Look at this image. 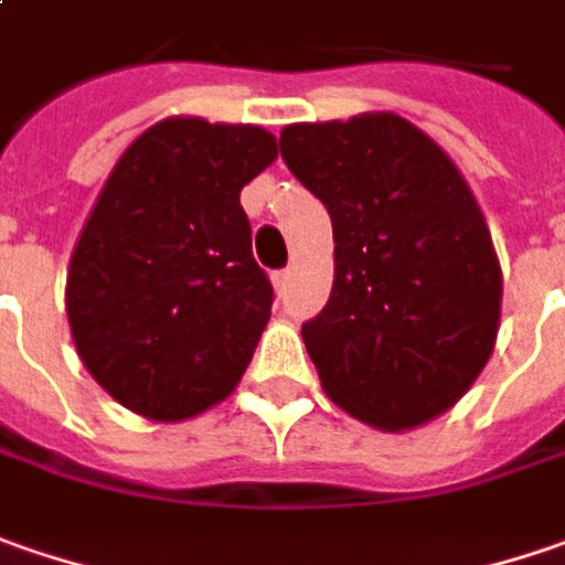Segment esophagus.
Segmentation results:
<instances>
[{"mask_svg": "<svg viewBox=\"0 0 565 565\" xmlns=\"http://www.w3.org/2000/svg\"><path fill=\"white\" fill-rule=\"evenodd\" d=\"M271 284H275V290H278V294H287V284H290V271H287V268L275 271V275H271Z\"/></svg>", "mask_w": 565, "mask_h": 565, "instance_id": "esophagus-1", "label": "esophagus"}]
</instances>
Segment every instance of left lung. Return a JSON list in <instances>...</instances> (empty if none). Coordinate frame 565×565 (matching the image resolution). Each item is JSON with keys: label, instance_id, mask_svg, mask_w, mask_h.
<instances>
[{"label": "left lung", "instance_id": "left-lung-1", "mask_svg": "<svg viewBox=\"0 0 565 565\" xmlns=\"http://www.w3.org/2000/svg\"><path fill=\"white\" fill-rule=\"evenodd\" d=\"M287 170L329 209L334 287L303 341L334 405L382 429L452 407L493 354L503 278L468 183L395 113L281 132Z\"/></svg>", "mask_w": 565, "mask_h": 565}]
</instances>
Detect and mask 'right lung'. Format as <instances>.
Returning a JSON list of instances; mask_svg holds the SVG:
<instances>
[{"instance_id":"add662e5","label":"right lung","mask_w":565,"mask_h":565,"mask_svg":"<svg viewBox=\"0 0 565 565\" xmlns=\"http://www.w3.org/2000/svg\"><path fill=\"white\" fill-rule=\"evenodd\" d=\"M275 158L258 126L163 119L113 167L72 253L65 309L87 373L122 407L185 420L246 373L275 290L239 189Z\"/></svg>"}]
</instances>
